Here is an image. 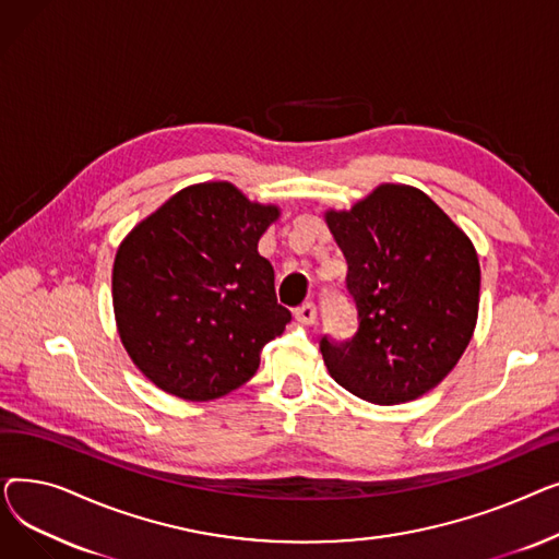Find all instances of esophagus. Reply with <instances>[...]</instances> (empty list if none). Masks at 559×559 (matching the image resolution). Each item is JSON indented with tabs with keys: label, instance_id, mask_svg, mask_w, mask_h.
<instances>
[{
	"label": "esophagus",
	"instance_id": "1",
	"mask_svg": "<svg viewBox=\"0 0 559 559\" xmlns=\"http://www.w3.org/2000/svg\"><path fill=\"white\" fill-rule=\"evenodd\" d=\"M295 319L299 321V324H304V326L314 324V319H317V306H314L312 301L299 306V308L295 310Z\"/></svg>",
	"mask_w": 559,
	"mask_h": 559
}]
</instances>
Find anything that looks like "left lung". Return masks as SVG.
Returning a JSON list of instances; mask_svg holds the SVG:
<instances>
[{
	"instance_id": "8db88e82",
	"label": "left lung",
	"mask_w": 559,
	"mask_h": 559,
	"mask_svg": "<svg viewBox=\"0 0 559 559\" xmlns=\"http://www.w3.org/2000/svg\"><path fill=\"white\" fill-rule=\"evenodd\" d=\"M324 219L342 249L358 333L321 337L335 383L376 405L415 401L451 373L474 337L480 262L466 233L421 190L383 183Z\"/></svg>"
}]
</instances>
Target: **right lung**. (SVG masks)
<instances>
[{
	"label": "right lung",
	"mask_w": 559,
	"mask_h": 559,
	"mask_svg": "<svg viewBox=\"0 0 559 559\" xmlns=\"http://www.w3.org/2000/svg\"><path fill=\"white\" fill-rule=\"evenodd\" d=\"M281 217L228 181L188 186L117 247L112 310L133 365L156 388L211 401L245 385L285 331L274 267L258 253Z\"/></svg>",
	"instance_id": "obj_1"
}]
</instances>
